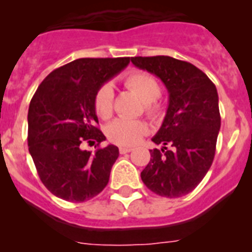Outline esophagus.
I'll return each mask as SVG.
<instances>
[{
  "label": "esophagus",
  "instance_id": "esophagus-1",
  "mask_svg": "<svg viewBox=\"0 0 252 252\" xmlns=\"http://www.w3.org/2000/svg\"><path fill=\"white\" fill-rule=\"evenodd\" d=\"M132 150H133L132 148H126V146H121V148H120V153H121V154L131 153V151H132Z\"/></svg>",
  "mask_w": 252,
  "mask_h": 252
}]
</instances>
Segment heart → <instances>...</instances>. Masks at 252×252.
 <instances>
[{
    "label": "heart",
    "instance_id": "b5f03b06",
    "mask_svg": "<svg viewBox=\"0 0 252 252\" xmlns=\"http://www.w3.org/2000/svg\"><path fill=\"white\" fill-rule=\"evenodd\" d=\"M125 86L136 93L145 102V110L151 117H159L162 106L158 98L161 93V87L157 78L141 70H133L125 77ZM113 87L111 83H103L94 94L93 104L95 113L106 120L112 115L113 110ZM149 126L142 120L116 119L107 126V137L113 144L121 146H132L145 136Z\"/></svg>",
    "mask_w": 252,
    "mask_h": 252
}]
</instances>
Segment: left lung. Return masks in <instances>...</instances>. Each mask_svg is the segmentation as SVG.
<instances>
[{"label": "left lung", "instance_id": "left-lung-1", "mask_svg": "<svg viewBox=\"0 0 252 252\" xmlns=\"http://www.w3.org/2000/svg\"><path fill=\"white\" fill-rule=\"evenodd\" d=\"M131 62L159 77L169 92L165 119L153 137L162 149L150 150V161L141 171L142 182L161 197L188 194L201 183L215 159L221 127L216 86L201 69L171 57H135Z\"/></svg>", "mask_w": 252, "mask_h": 252}]
</instances>
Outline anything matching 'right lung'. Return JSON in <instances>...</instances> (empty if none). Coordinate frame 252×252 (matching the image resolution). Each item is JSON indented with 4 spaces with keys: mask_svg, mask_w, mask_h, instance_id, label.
Wrapping results in <instances>:
<instances>
[{
    "mask_svg": "<svg viewBox=\"0 0 252 252\" xmlns=\"http://www.w3.org/2000/svg\"><path fill=\"white\" fill-rule=\"evenodd\" d=\"M130 58H81L57 68L37 87L28 113V144L37 174L57 197L84 202L110 180L119 148H98L106 140L97 127L94 94L120 73ZM96 144L95 153L81 145Z\"/></svg>",
    "mask_w": 252,
    "mask_h": 252,
    "instance_id": "1",
    "label": "right lung"
}]
</instances>
